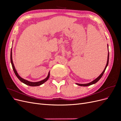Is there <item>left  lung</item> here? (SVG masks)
<instances>
[{"mask_svg":"<svg viewBox=\"0 0 121 121\" xmlns=\"http://www.w3.org/2000/svg\"><path fill=\"white\" fill-rule=\"evenodd\" d=\"M108 61H109V52H108V60H107V65H106V66H105V68H104V70L103 72H102L101 74L96 79H95L94 80H93V81L91 82H90V83H87V84H78V83H76L77 85H79V86H90V85H92V84H95V83H96V82H97L99 81V80L100 79V78L102 77V76H103V75H104V72H105V69H106V68H107V66L108 65Z\"/></svg>","mask_w":121,"mask_h":121,"instance_id":"8db88e82","label":"left lung"}]
</instances>
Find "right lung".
Here are the masks:
<instances>
[{"label": "right lung", "mask_w": 121, "mask_h": 121, "mask_svg": "<svg viewBox=\"0 0 121 121\" xmlns=\"http://www.w3.org/2000/svg\"><path fill=\"white\" fill-rule=\"evenodd\" d=\"M10 61H11V64H12V65L13 69V70L14 71V74H15V75L17 77V78L19 79L22 82H23V83L26 84V85H27L28 86H40V85H42V84H43L44 83H45L47 81V80L48 79V78H49V76H50V73H49L50 72L48 73V76H47V77L45 79L42 80V81H40L37 82H30V81H27V80H25V79H23L22 78H21V77L19 75H18L17 71L16 70V69H15V68H14V65L13 64V59H12V49H11V52H10Z\"/></svg>", "instance_id": "add662e5"}]
</instances>
